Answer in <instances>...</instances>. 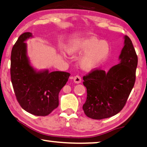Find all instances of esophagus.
I'll return each mask as SVG.
<instances>
[{"label":"esophagus","instance_id":"esophagus-1","mask_svg":"<svg viewBox=\"0 0 147 147\" xmlns=\"http://www.w3.org/2000/svg\"><path fill=\"white\" fill-rule=\"evenodd\" d=\"M74 83H77V84H79V83H81V78L79 77V76H75V77H74Z\"/></svg>","mask_w":147,"mask_h":147}]
</instances>
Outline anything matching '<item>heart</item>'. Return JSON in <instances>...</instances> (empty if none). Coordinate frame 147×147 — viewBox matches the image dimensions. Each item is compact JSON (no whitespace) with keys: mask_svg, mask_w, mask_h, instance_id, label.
<instances>
[{"mask_svg":"<svg viewBox=\"0 0 147 147\" xmlns=\"http://www.w3.org/2000/svg\"><path fill=\"white\" fill-rule=\"evenodd\" d=\"M70 56L84 54L79 59V65L85 71L97 69L106 61L110 54V46L105 40L85 36L70 40L65 46Z\"/></svg>","mask_w":147,"mask_h":147,"instance_id":"b5f03b06","label":"heart"}]
</instances>
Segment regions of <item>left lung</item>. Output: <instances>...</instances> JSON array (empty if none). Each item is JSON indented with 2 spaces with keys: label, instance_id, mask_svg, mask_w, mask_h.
Wrapping results in <instances>:
<instances>
[{
  "label": "left lung",
  "instance_id": "obj_1",
  "mask_svg": "<svg viewBox=\"0 0 147 147\" xmlns=\"http://www.w3.org/2000/svg\"><path fill=\"white\" fill-rule=\"evenodd\" d=\"M124 40L117 65L107 72L96 70L83 77L87 96L83 109L90 118L101 120L116 115L134 87L138 57L130 39L124 36Z\"/></svg>",
  "mask_w": 147,
  "mask_h": 147
}]
</instances>
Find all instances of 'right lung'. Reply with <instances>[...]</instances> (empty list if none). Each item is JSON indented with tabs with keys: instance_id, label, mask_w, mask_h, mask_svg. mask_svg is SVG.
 Segmentation results:
<instances>
[{
	"instance_id": "1",
	"label": "right lung",
	"mask_w": 147,
	"mask_h": 147,
	"mask_svg": "<svg viewBox=\"0 0 147 147\" xmlns=\"http://www.w3.org/2000/svg\"><path fill=\"white\" fill-rule=\"evenodd\" d=\"M30 32L21 34L13 47L11 77L15 96L21 107L29 113L46 116L59 105L58 94L68 81L70 73L37 70L31 64L25 42Z\"/></svg>"
}]
</instances>
